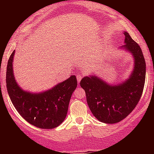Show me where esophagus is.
<instances>
[{"label": "esophagus", "instance_id": "34e87169", "mask_svg": "<svg viewBox=\"0 0 154 154\" xmlns=\"http://www.w3.org/2000/svg\"><path fill=\"white\" fill-rule=\"evenodd\" d=\"M76 77H77V80H78V82H79L81 81L82 77V76L81 75H76Z\"/></svg>", "mask_w": 154, "mask_h": 154}]
</instances>
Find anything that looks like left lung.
<instances>
[{
	"instance_id": "1",
	"label": "left lung",
	"mask_w": 154,
	"mask_h": 154,
	"mask_svg": "<svg viewBox=\"0 0 154 154\" xmlns=\"http://www.w3.org/2000/svg\"><path fill=\"white\" fill-rule=\"evenodd\" d=\"M125 45L121 47L133 55L134 65L127 79L110 85L98 76H85L80 82L88 106L94 116L104 123H116L134 109L143 90L146 62L142 50L129 33L124 31Z\"/></svg>"
}]
</instances>
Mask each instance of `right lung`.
Instances as JSON below:
<instances>
[{
    "instance_id": "1",
    "label": "right lung",
    "mask_w": 154,
    "mask_h": 154,
    "mask_svg": "<svg viewBox=\"0 0 154 154\" xmlns=\"http://www.w3.org/2000/svg\"><path fill=\"white\" fill-rule=\"evenodd\" d=\"M14 51L8 62L6 83L8 95L18 113L27 122L42 129H53L65 120L72 92L77 87L75 75L45 92L35 93L19 86L14 75Z\"/></svg>"
}]
</instances>
